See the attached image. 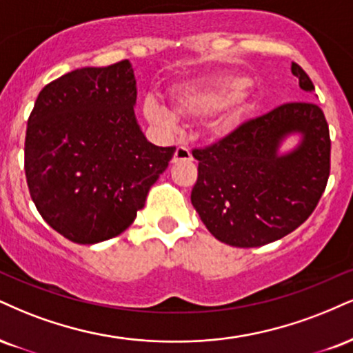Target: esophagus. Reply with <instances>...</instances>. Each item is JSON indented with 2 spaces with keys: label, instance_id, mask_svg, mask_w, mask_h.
Segmentation results:
<instances>
[{
  "label": "esophagus",
  "instance_id": "esophagus-1",
  "mask_svg": "<svg viewBox=\"0 0 353 353\" xmlns=\"http://www.w3.org/2000/svg\"><path fill=\"white\" fill-rule=\"evenodd\" d=\"M188 161H192V154H190V151L184 146L177 148L176 152H174V156H172V164L188 163Z\"/></svg>",
  "mask_w": 353,
  "mask_h": 353
}]
</instances>
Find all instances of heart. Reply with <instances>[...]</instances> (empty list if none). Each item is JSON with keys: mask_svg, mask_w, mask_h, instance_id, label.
I'll list each match as a JSON object with an SVG mask.
<instances>
[{"mask_svg": "<svg viewBox=\"0 0 353 353\" xmlns=\"http://www.w3.org/2000/svg\"><path fill=\"white\" fill-rule=\"evenodd\" d=\"M245 103L243 80L236 77H217L201 85H185L172 92L174 113L181 118H189V120L203 118L220 110L222 114L212 125L214 131H220L232 125L245 108ZM143 113L151 125L159 128H169L174 123L172 113L154 99H146Z\"/></svg>", "mask_w": 353, "mask_h": 353, "instance_id": "heart-1", "label": "heart"}]
</instances>
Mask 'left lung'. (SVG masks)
<instances>
[{
    "label": "left lung",
    "mask_w": 353,
    "mask_h": 353,
    "mask_svg": "<svg viewBox=\"0 0 353 353\" xmlns=\"http://www.w3.org/2000/svg\"><path fill=\"white\" fill-rule=\"evenodd\" d=\"M291 72L314 93L303 67L292 62ZM291 132L303 141L279 157V144ZM192 156L199 176L190 201L207 230L222 243L253 248L294 232L317 207L330 174L329 125L312 101H290Z\"/></svg>",
    "instance_id": "obj_1"
}]
</instances>
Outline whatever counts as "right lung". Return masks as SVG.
<instances>
[{"instance_id":"obj_1","label":"right lung","mask_w":353,"mask_h":353,"mask_svg":"<svg viewBox=\"0 0 353 353\" xmlns=\"http://www.w3.org/2000/svg\"><path fill=\"white\" fill-rule=\"evenodd\" d=\"M131 63L83 67L42 88L28 120L24 171L41 217L79 245L125 232L176 146L148 141Z\"/></svg>"}]
</instances>
